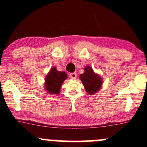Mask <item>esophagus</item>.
<instances>
[{
	"mask_svg": "<svg viewBox=\"0 0 147 147\" xmlns=\"http://www.w3.org/2000/svg\"><path fill=\"white\" fill-rule=\"evenodd\" d=\"M70 78L72 79H76L77 74L76 73H71L70 74Z\"/></svg>",
	"mask_w": 147,
	"mask_h": 147,
	"instance_id": "obj_1",
	"label": "esophagus"
}]
</instances>
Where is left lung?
Instances as JSON below:
<instances>
[{"instance_id":"8db88e82","label":"left lung","mask_w":147,"mask_h":147,"mask_svg":"<svg viewBox=\"0 0 147 147\" xmlns=\"http://www.w3.org/2000/svg\"><path fill=\"white\" fill-rule=\"evenodd\" d=\"M80 79L89 95L97 93L102 85V79L98 74H95L93 69L89 66L84 68V72L80 75Z\"/></svg>"}]
</instances>
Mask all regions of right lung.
Wrapping results in <instances>:
<instances>
[{
	"mask_svg": "<svg viewBox=\"0 0 147 147\" xmlns=\"http://www.w3.org/2000/svg\"><path fill=\"white\" fill-rule=\"evenodd\" d=\"M67 75L64 71H59L57 68L53 67L46 76L45 79V88L50 94H59L64 80Z\"/></svg>",
	"mask_w": 147,
	"mask_h": 147,
	"instance_id": "right-lung-1",
	"label": "right lung"
}]
</instances>
